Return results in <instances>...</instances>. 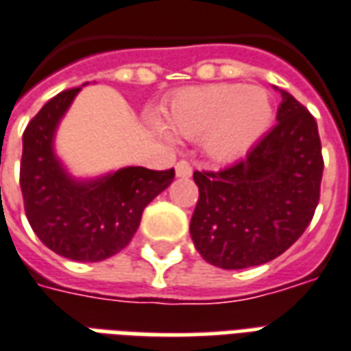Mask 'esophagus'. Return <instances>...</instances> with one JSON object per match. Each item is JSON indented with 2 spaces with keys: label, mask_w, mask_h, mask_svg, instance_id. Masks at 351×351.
<instances>
[{
  "label": "esophagus",
  "mask_w": 351,
  "mask_h": 351,
  "mask_svg": "<svg viewBox=\"0 0 351 351\" xmlns=\"http://www.w3.org/2000/svg\"><path fill=\"white\" fill-rule=\"evenodd\" d=\"M175 169H176V176H180V178H187V176H191V173H193L191 164H189L187 160H180V162H176Z\"/></svg>",
  "instance_id": "1"
}]
</instances>
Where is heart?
<instances>
[{
	"instance_id": "heart-1",
	"label": "heart",
	"mask_w": 351,
	"mask_h": 351,
	"mask_svg": "<svg viewBox=\"0 0 351 351\" xmlns=\"http://www.w3.org/2000/svg\"><path fill=\"white\" fill-rule=\"evenodd\" d=\"M273 106L261 87L240 84L204 85L178 90L164 109V125L173 134L200 140L217 164L244 158L271 127ZM158 132L169 138L164 127Z\"/></svg>"
}]
</instances>
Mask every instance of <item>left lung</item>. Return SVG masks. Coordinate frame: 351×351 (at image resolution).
<instances>
[{"instance_id":"obj_1","label":"left lung","mask_w":351,"mask_h":351,"mask_svg":"<svg viewBox=\"0 0 351 351\" xmlns=\"http://www.w3.org/2000/svg\"><path fill=\"white\" fill-rule=\"evenodd\" d=\"M280 96L278 123L245 158L193 173L198 202L189 233L204 261L222 269L277 258L315 215L324 169L317 121L289 93Z\"/></svg>"}]
</instances>
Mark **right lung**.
<instances>
[{
    "label": "right lung",
    "instance_id": "obj_1",
    "mask_svg": "<svg viewBox=\"0 0 351 351\" xmlns=\"http://www.w3.org/2000/svg\"><path fill=\"white\" fill-rule=\"evenodd\" d=\"M76 89L49 100L23 132L19 186L25 215L38 239L58 255L100 262L120 253L142 213L175 178V169L123 167L96 180H74L54 154V132Z\"/></svg>",
    "mask_w": 351,
    "mask_h": 351
}]
</instances>
